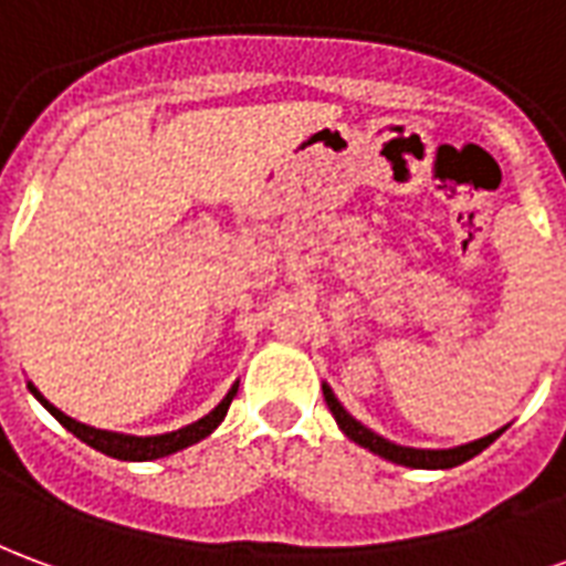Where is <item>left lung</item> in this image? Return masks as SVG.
I'll return each mask as SVG.
<instances>
[{
  "mask_svg": "<svg viewBox=\"0 0 566 566\" xmlns=\"http://www.w3.org/2000/svg\"><path fill=\"white\" fill-rule=\"evenodd\" d=\"M324 399L326 405H329L333 417H336L338 429H342L350 441L359 443V447H366V450H371V453L380 455V459H387V462L405 464V468H455V464L474 459L476 453H483L485 447L501 434V432H492V434H485V438H480V441L453 447V450H413V447H399V443L387 441V438H380V434H375L371 429H366L359 420H354V417L342 408V401L336 399V392L326 387V384H324Z\"/></svg>",
  "mask_w": 566,
  "mask_h": 566,
  "instance_id": "8db88e82",
  "label": "left lung"
}]
</instances>
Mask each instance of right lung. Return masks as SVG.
Instances as JSON below:
<instances>
[{
	"mask_svg": "<svg viewBox=\"0 0 566 566\" xmlns=\"http://www.w3.org/2000/svg\"><path fill=\"white\" fill-rule=\"evenodd\" d=\"M237 387H240V384H233L228 396H224V399H221L219 405L207 413V417H200L198 422H191V426H186V429H177V432H167V434H149V438H137V434L104 432V429H92V426H83V422L71 420L69 413H62L60 408H53V405H50V401L44 399L32 384H29L32 396H35V399L41 401V405H44V408H48V411L53 413V417H56V420H60L71 434H77L83 443H90L92 450H98V453L104 455H113V459H123V462H153V459H165V455L186 450V447H191V443L203 441V438L212 434V429L224 420L230 401H233V396H237Z\"/></svg>",
	"mask_w": 566,
	"mask_h": 566,
	"instance_id": "obj_1",
	"label": "right lung"
}]
</instances>
